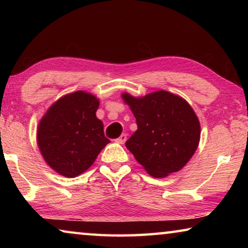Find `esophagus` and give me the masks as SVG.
<instances>
[{
  "label": "esophagus",
  "mask_w": 248,
  "mask_h": 248,
  "mask_svg": "<svg viewBox=\"0 0 248 248\" xmlns=\"http://www.w3.org/2000/svg\"><path fill=\"white\" fill-rule=\"evenodd\" d=\"M125 140H127V134H121V136L118 138V139L116 140V142L117 143H119V144H124V142H125Z\"/></svg>",
  "instance_id": "34e87169"
}]
</instances>
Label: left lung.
<instances>
[{
  "label": "left lung",
  "instance_id": "8db88e82",
  "mask_svg": "<svg viewBox=\"0 0 248 248\" xmlns=\"http://www.w3.org/2000/svg\"><path fill=\"white\" fill-rule=\"evenodd\" d=\"M138 129L125 142L146 173L163 178L189 162L200 141V123L187 100L167 91L141 97L121 94Z\"/></svg>",
  "mask_w": 248,
  "mask_h": 248
}]
</instances>
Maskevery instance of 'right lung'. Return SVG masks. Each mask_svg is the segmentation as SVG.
<instances>
[{"instance_id":"obj_1","label":"right lung","mask_w":248,"mask_h":248,"mask_svg":"<svg viewBox=\"0 0 248 248\" xmlns=\"http://www.w3.org/2000/svg\"><path fill=\"white\" fill-rule=\"evenodd\" d=\"M99 99L84 91L54 102L40 119L37 144L46 163L61 176L73 178L93 165L109 141L96 117Z\"/></svg>"}]
</instances>
